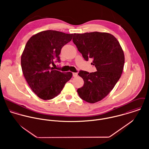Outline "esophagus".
Masks as SVG:
<instances>
[{"label": "esophagus", "mask_w": 149, "mask_h": 149, "mask_svg": "<svg viewBox=\"0 0 149 149\" xmlns=\"http://www.w3.org/2000/svg\"><path fill=\"white\" fill-rule=\"evenodd\" d=\"M77 73H73V77H77Z\"/></svg>", "instance_id": "obj_1"}]
</instances>
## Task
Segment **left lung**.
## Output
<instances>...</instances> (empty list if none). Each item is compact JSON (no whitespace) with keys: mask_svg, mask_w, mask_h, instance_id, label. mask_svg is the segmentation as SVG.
Masks as SVG:
<instances>
[{"mask_svg":"<svg viewBox=\"0 0 149 149\" xmlns=\"http://www.w3.org/2000/svg\"><path fill=\"white\" fill-rule=\"evenodd\" d=\"M73 42L84 60H93L97 71L80 70L84 85L77 89L83 100L95 103L102 100L119 80L125 64L123 51L117 39L107 33L91 32L73 34Z\"/></svg>","mask_w":149,"mask_h":149,"instance_id":"obj_1","label":"left lung"}]
</instances>
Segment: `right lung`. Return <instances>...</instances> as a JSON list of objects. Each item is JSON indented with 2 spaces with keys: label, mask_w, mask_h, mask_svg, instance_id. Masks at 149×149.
<instances>
[{
  "label": "right lung",
  "mask_w": 149,
  "mask_h": 149,
  "mask_svg": "<svg viewBox=\"0 0 149 149\" xmlns=\"http://www.w3.org/2000/svg\"><path fill=\"white\" fill-rule=\"evenodd\" d=\"M72 37L73 34L46 30L33 36L26 43L21 56L22 72L32 91L43 100L57 96L72 77V72L63 73L51 67L55 60L60 63L61 49Z\"/></svg>",
  "instance_id": "right-lung-1"
}]
</instances>
